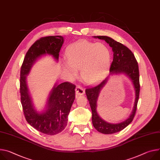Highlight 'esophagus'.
I'll use <instances>...</instances> for the list:
<instances>
[{
    "label": "esophagus",
    "instance_id": "obj_1",
    "mask_svg": "<svg viewBox=\"0 0 160 160\" xmlns=\"http://www.w3.org/2000/svg\"><path fill=\"white\" fill-rule=\"evenodd\" d=\"M75 91H76V95L79 96V95H82L84 94L85 91L82 87L80 85H77L76 88H75Z\"/></svg>",
    "mask_w": 160,
    "mask_h": 160
}]
</instances>
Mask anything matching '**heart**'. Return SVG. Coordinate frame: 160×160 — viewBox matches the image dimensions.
Returning a JSON list of instances; mask_svg holds the SVG:
<instances>
[{
    "label": "heart",
    "mask_w": 160,
    "mask_h": 160,
    "mask_svg": "<svg viewBox=\"0 0 160 160\" xmlns=\"http://www.w3.org/2000/svg\"><path fill=\"white\" fill-rule=\"evenodd\" d=\"M68 64L65 68L72 75L76 69L81 70L83 79L88 83L97 82L106 75L111 62L110 52L101 42L80 41L69 46L66 52Z\"/></svg>",
    "instance_id": "1"
}]
</instances>
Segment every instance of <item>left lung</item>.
<instances>
[{
    "label": "left lung",
    "instance_id": "obj_1",
    "mask_svg": "<svg viewBox=\"0 0 160 160\" xmlns=\"http://www.w3.org/2000/svg\"><path fill=\"white\" fill-rule=\"evenodd\" d=\"M99 39L105 40L110 47L112 48L113 52V58L110 68V74L124 73L127 75L132 80L134 85L136 98L134 108L130 117L125 121L119 124H111L101 119L96 112V101L101 89L103 88L107 81V78L100 83L88 87L85 89L87 97L89 101L92 110V124L98 132L103 134H112L120 132L128 126L133 120L137 109L138 101L140 94V81L139 69L136 58L127 47L122 43L115 41L114 39L104 36H95Z\"/></svg>",
    "mask_w": 160,
    "mask_h": 160
}]
</instances>
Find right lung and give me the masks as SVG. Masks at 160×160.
<instances>
[{
	"label": "right lung",
	"instance_id": "obj_1",
	"mask_svg": "<svg viewBox=\"0 0 160 160\" xmlns=\"http://www.w3.org/2000/svg\"><path fill=\"white\" fill-rule=\"evenodd\" d=\"M63 42L61 36H46L38 39L26 53L20 69V99L25 119L39 132L48 135L59 133L66 127L68 115L75 98L76 85L68 82L55 85L49 96L47 110L39 113L33 108L25 76L35 61L42 55H52L58 60Z\"/></svg>",
	"mask_w": 160,
	"mask_h": 160
}]
</instances>
